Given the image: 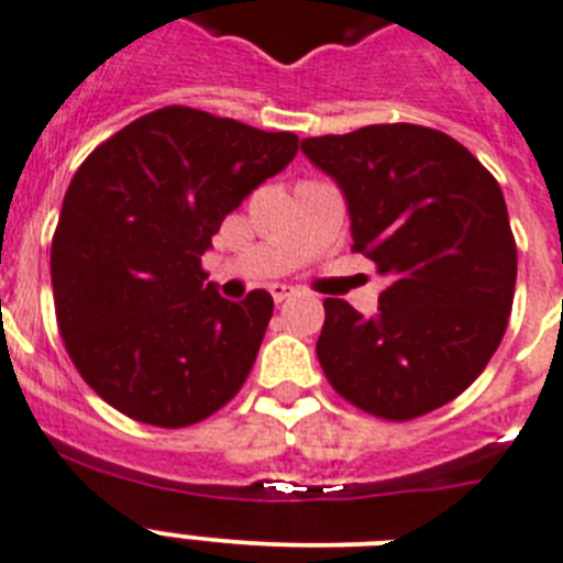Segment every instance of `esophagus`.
I'll return each mask as SVG.
<instances>
[{
    "label": "esophagus",
    "mask_w": 563,
    "mask_h": 563,
    "mask_svg": "<svg viewBox=\"0 0 563 563\" xmlns=\"http://www.w3.org/2000/svg\"><path fill=\"white\" fill-rule=\"evenodd\" d=\"M271 296H273V301H276V305H282V301H287L292 296V287H287V285H273L271 287Z\"/></svg>",
    "instance_id": "obj_1"
}]
</instances>
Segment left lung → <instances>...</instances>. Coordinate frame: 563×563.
Masks as SVG:
<instances>
[{
    "label": "left lung",
    "instance_id": "left-lung-1",
    "mask_svg": "<svg viewBox=\"0 0 563 563\" xmlns=\"http://www.w3.org/2000/svg\"><path fill=\"white\" fill-rule=\"evenodd\" d=\"M301 152L345 192L351 250L388 276L371 319L324 299L316 356L328 383L394 422L452 402L512 313L518 247L498 180L463 143L415 123L308 137Z\"/></svg>",
    "mask_w": 563,
    "mask_h": 563
}]
</instances>
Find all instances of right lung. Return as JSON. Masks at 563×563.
<instances>
[{"label": "right lung", "instance_id": "1", "mask_svg": "<svg viewBox=\"0 0 563 563\" xmlns=\"http://www.w3.org/2000/svg\"><path fill=\"white\" fill-rule=\"evenodd\" d=\"M296 152L292 132L166 106L82 161L51 241L54 308L74 368L120 415L184 429L241 391L273 296L221 299L201 255Z\"/></svg>", "mask_w": 563, "mask_h": 563}]
</instances>
